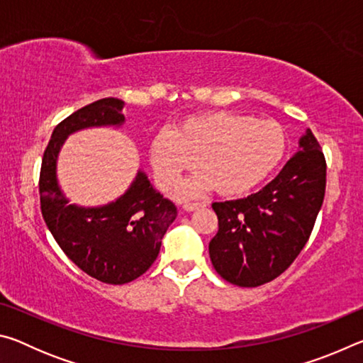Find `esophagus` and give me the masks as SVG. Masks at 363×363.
I'll return each instance as SVG.
<instances>
[{
	"label": "esophagus",
	"instance_id": "1",
	"mask_svg": "<svg viewBox=\"0 0 363 363\" xmlns=\"http://www.w3.org/2000/svg\"><path fill=\"white\" fill-rule=\"evenodd\" d=\"M205 203H201V201H195V203H190V201H187V203H184V210L186 211H194V210H199V208H203Z\"/></svg>",
	"mask_w": 363,
	"mask_h": 363
}]
</instances>
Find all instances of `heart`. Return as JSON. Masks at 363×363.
<instances>
[{"label": "heart", "instance_id": "heart-1", "mask_svg": "<svg viewBox=\"0 0 363 363\" xmlns=\"http://www.w3.org/2000/svg\"><path fill=\"white\" fill-rule=\"evenodd\" d=\"M286 152V134L277 121L233 112L189 116L176 130L162 128L150 140L149 155L160 187L173 190L182 176L201 173L179 190L195 196L216 187L220 195H242L267 179Z\"/></svg>", "mask_w": 363, "mask_h": 363}]
</instances>
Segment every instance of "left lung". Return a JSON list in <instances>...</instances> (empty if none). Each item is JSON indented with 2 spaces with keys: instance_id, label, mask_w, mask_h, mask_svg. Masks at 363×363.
<instances>
[{
  "instance_id": "8db88e82",
  "label": "left lung",
  "mask_w": 363,
  "mask_h": 363,
  "mask_svg": "<svg viewBox=\"0 0 363 363\" xmlns=\"http://www.w3.org/2000/svg\"><path fill=\"white\" fill-rule=\"evenodd\" d=\"M327 162L311 130L275 179L247 199L216 201L218 233L210 242L216 272L237 286L277 279L304 248L320 211Z\"/></svg>"
}]
</instances>
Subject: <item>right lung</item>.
I'll return each instance as SVG.
<instances>
[{
	"instance_id": "right-lung-1",
	"label": "right lung",
	"mask_w": 363,
	"mask_h": 363,
	"mask_svg": "<svg viewBox=\"0 0 363 363\" xmlns=\"http://www.w3.org/2000/svg\"><path fill=\"white\" fill-rule=\"evenodd\" d=\"M123 106L106 97L60 121L40 171L41 213L54 240L83 272L108 285L140 277L157 259L162 238L177 216L176 205L152 187L143 171L125 195L99 208L69 205L59 187L56 162L67 136L91 126L121 125Z\"/></svg>"
}]
</instances>
